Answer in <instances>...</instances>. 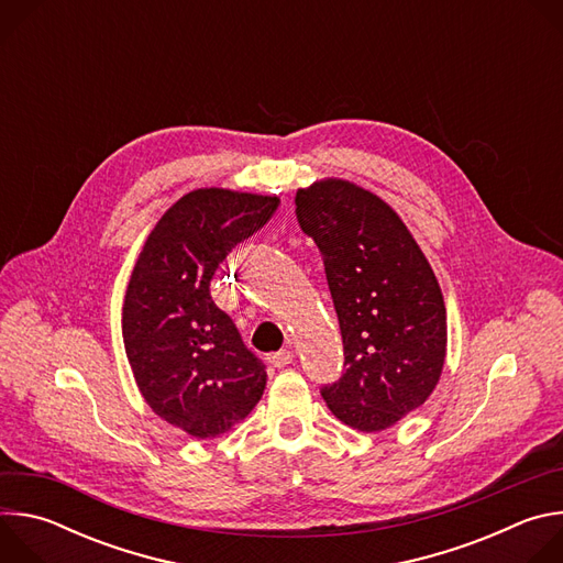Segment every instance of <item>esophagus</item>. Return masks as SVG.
<instances>
[{"mask_svg":"<svg viewBox=\"0 0 563 563\" xmlns=\"http://www.w3.org/2000/svg\"><path fill=\"white\" fill-rule=\"evenodd\" d=\"M291 361H294V352H291V350H280V352H276V354L272 356V365L278 367V369L287 367Z\"/></svg>","mask_w":563,"mask_h":563,"instance_id":"obj_1","label":"esophagus"}]
</instances>
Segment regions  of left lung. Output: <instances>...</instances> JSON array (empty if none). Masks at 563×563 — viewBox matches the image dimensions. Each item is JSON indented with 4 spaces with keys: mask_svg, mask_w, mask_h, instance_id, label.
Returning a JSON list of instances; mask_svg holds the SVG:
<instances>
[{
    "mask_svg": "<svg viewBox=\"0 0 563 563\" xmlns=\"http://www.w3.org/2000/svg\"><path fill=\"white\" fill-rule=\"evenodd\" d=\"M300 229L323 256L345 374L323 398L358 430L383 432L421 408L448 352L439 280L406 222L376 194L323 178L296 191Z\"/></svg>",
    "mask_w": 563,
    "mask_h": 563,
    "instance_id": "obj_1",
    "label": "left lung"
}]
</instances>
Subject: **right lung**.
<instances>
[{"instance_id": "add662e5", "label": "right lung", "mask_w": 563, "mask_h": 563, "mask_svg": "<svg viewBox=\"0 0 563 563\" xmlns=\"http://www.w3.org/2000/svg\"><path fill=\"white\" fill-rule=\"evenodd\" d=\"M276 196L194 189L155 222L122 305L126 358L146 406L194 439H213L261 400L267 372L209 283L227 254L258 231Z\"/></svg>"}]
</instances>
